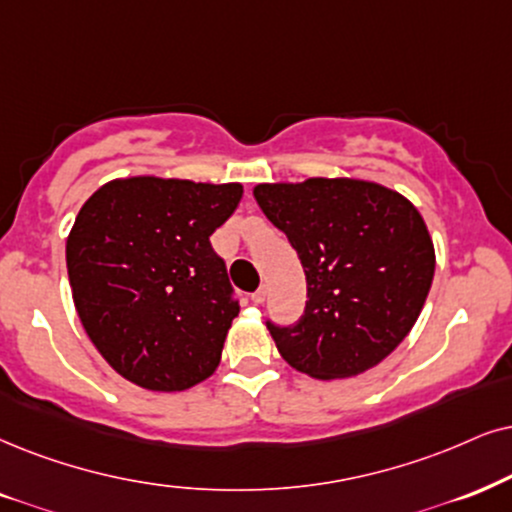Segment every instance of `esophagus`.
Instances as JSON below:
<instances>
[{
    "instance_id": "34e87169",
    "label": "esophagus",
    "mask_w": 512,
    "mask_h": 512,
    "mask_svg": "<svg viewBox=\"0 0 512 512\" xmlns=\"http://www.w3.org/2000/svg\"><path fill=\"white\" fill-rule=\"evenodd\" d=\"M264 300H267V288H257L255 290V293H252V302H255V304H262Z\"/></svg>"
}]
</instances>
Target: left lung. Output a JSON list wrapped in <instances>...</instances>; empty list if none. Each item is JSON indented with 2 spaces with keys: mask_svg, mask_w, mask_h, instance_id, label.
I'll use <instances>...</instances> for the list:
<instances>
[{
  "mask_svg": "<svg viewBox=\"0 0 512 512\" xmlns=\"http://www.w3.org/2000/svg\"><path fill=\"white\" fill-rule=\"evenodd\" d=\"M252 196L307 276L302 319L267 323L281 357L316 380L352 378L390 357L435 276V245L416 205L352 177L257 184Z\"/></svg>",
  "mask_w": 512,
  "mask_h": 512,
  "instance_id": "left-lung-1",
  "label": "left lung"
}]
</instances>
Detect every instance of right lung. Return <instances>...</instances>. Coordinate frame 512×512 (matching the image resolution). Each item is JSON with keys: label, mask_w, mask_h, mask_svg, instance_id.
<instances>
[{"label": "right lung", "mask_w": 512, "mask_h": 512, "mask_svg": "<svg viewBox=\"0 0 512 512\" xmlns=\"http://www.w3.org/2000/svg\"><path fill=\"white\" fill-rule=\"evenodd\" d=\"M243 186L113 179L77 212L66 241L73 302L89 340L129 383L181 392L210 378L238 302L210 236Z\"/></svg>", "instance_id": "obj_1"}]
</instances>
